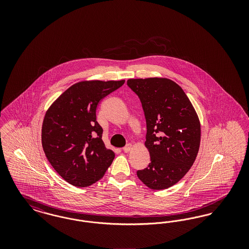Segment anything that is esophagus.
Masks as SVG:
<instances>
[{"label":"esophagus","instance_id":"34e87169","mask_svg":"<svg viewBox=\"0 0 249 249\" xmlns=\"http://www.w3.org/2000/svg\"><path fill=\"white\" fill-rule=\"evenodd\" d=\"M131 148H132V145L129 143V144H127L125 147H123V151L125 152V153H128V152H130V150H131Z\"/></svg>","mask_w":249,"mask_h":249}]
</instances>
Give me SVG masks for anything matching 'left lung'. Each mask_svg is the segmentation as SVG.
<instances>
[{"label":"left lung","instance_id":"left-lung-1","mask_svg":"<svg viewBox=\"0 0 249 249\" xmlns=\"http://www.w3.org/2000/svg\"><path fill=\"white\" fill-rule=\"evenodd\" d=\"M138 95L146 121L145 147L150 163L137 177L152 190H165L193 165L201 142V124L182 88L168 78L129 79Z\"/></svg>","mask_w":249,"mask_h":249}]
</instances>
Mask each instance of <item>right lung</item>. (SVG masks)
Wrapping results in <instances>:
<instances>
[{
	"instance_id": "add662e5",
	"label": "right lung",
	"mask_w": 249,
	"mask_h": 249,
	"mask_svg": "<svg viewBox=\"0 0 249 249\" xmlns=\"http://www.w3.org/2000/svg\"><path fill=\"white\" fill-rule=\"evenodd\" d=\"M125 82L81 81L66 89L48 108L42 125V145L48 161L66 182L89 187L104 177L115 153L102 140L96 109Z\"/></svg>"
}]
</instances>
